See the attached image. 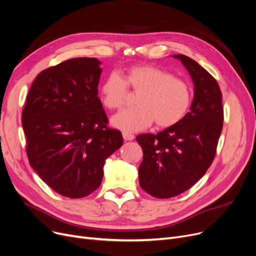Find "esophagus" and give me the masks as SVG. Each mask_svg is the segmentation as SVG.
Instances as JSON below:
<instances>
[{
	"mask_svg": "<svg viewBox=\"0 0 256 256\" xmlns=\"http://www.w3.org/2000/svg\"><path fill=\"white\" fill-rule=\"evenodd\" d=\"M122 137H124V139L126 141H132V140H134V138H135L134 135L130 134V132H124V134H122Z\"/></svg>",
	"mask_w": 256,
	"mask_h": 256,
	"instance_id": "obj_1",
	"label": "esophagus"
}]
</instances>
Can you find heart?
I'll list each match as a JSON object with an SVG mask.
<instances>
[{
	"instance_id": "1",
	"label": "heart",
	"mask_w": 256,
	"mask_h": 256,
	"mask_svg": "<svg viewBox=\"0 0 256 256\" xmlns=\"http://www.w3.org/2000/svg\"><path fill=\"white\" fill-rule=\"evenodd\" d=\"M128 86L138 93L136 106L115 115L110 122L124 132H137L156 124L168 128L187 114L192 104V88L185 80L154 66L141 64L128 69L124 78L108 74L100 86L104 106L110 110L126 104Z\"/></svg>"
}]
</instances>
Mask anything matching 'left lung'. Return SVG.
Masks as SVG:
<instances>
[{"mask_svg": "<svg viewBox=\"0 0 256 256\" xmlns=\"http://www.w3.org/2000/svg\"><path fill=\"white\" fill-rule=\"evenodd\" d=\"M181 60L192 76L190 110L176 124L154 134L136 137L143 150L139 183L158 198H168L190 190L212 163L223 128L224 110L216 80L196 60L183 54Z\"/></svg>", "mask_w": 256, "mask_h": 256, "instance_id": "left-lung-1", "label": "left lung"}]
</instances>
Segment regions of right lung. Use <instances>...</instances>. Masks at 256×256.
<instances>
[{
	"instance_id": "add662e5",
	"label": "right lung",
	"mask_w": 256,
	"mask_h": 256,
	"mask_svg": "<svg viewBox=\"0 0 256 256\" xmlns=\"http://www.w3.org/2000/svg\"><path fill=\"white\" fill-rule=\"evenodd\" d=\"M102 62L72 58L42 71L22 113L31 168L58 194L80 198L100 186L106 160L124 143L108 128L98 95Z\"/></svg>"
}]
</instances>
